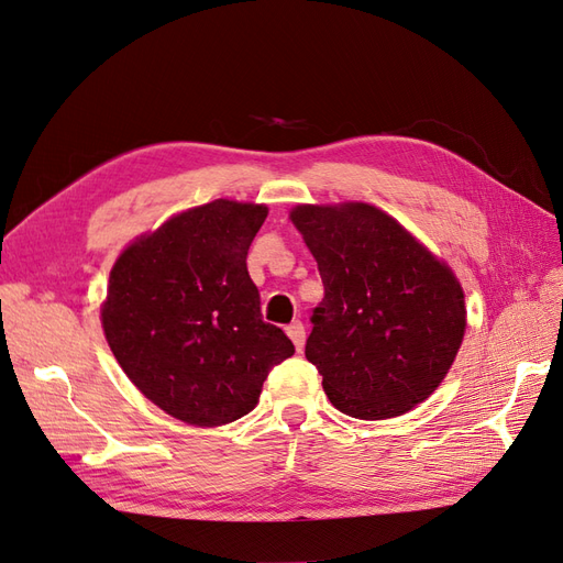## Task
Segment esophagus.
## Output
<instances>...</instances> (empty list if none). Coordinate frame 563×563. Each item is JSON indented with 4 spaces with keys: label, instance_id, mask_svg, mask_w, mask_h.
Segmentation results:
<instances>
[{
    "label": "esophagus",
    "instance_id": "esophagus-1",
    "mask_svg": "<svg viewBox=\"0 0 563 563\" xmlns=\"http://www.w3.org/2000/svg\"><path fill=\"white\" fill-rule=\"evenodd\" d=\"M286 333H288V338L294 340V345H296V350L300 352L302 350V345H305V327H302V321H291L286 327Z\"/></svg>",
    "mask_w": 563,
    "mask_h": 563
}]
</instances>
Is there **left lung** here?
Listing matches in <instances>:
<instances>
[{"label":"left lung","mask_w":563,"mask_h":563,"mask_svg":"<svg viewBox=\"0 0 563 563\" xmlns=\"http://www.w3.org/2000/svg\"><path fill=\"white\" fill-rule=\"evenodd\" d=\"M323 298L305 356L331 404L352 418H395L428 399L465 335L453 272L395 218L368 203L298 207Z\"/></svg>","instance_id":"1"}]
</instances>
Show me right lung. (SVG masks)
<instances>
[{
  "instance_id": "1",
  "label": "right lung",
  "mask_w": 563,
  "mask_h": 563,
  "mask_svg": "<svg viewBox=\"0 0 563 563\" xmlns=\"http://www.w3.org/2000/svg\"><path fill=\"white\" fill-rule=\"evenodd\" d=\"M267 209L216 199L133 242L110 272L103 331L119 366L162 411L213 428L253 411L296 352L263 321L246 255Z\"/></svg>"
}]
</instances>
